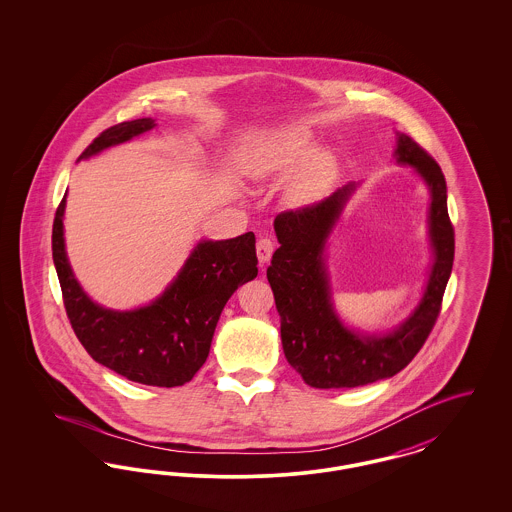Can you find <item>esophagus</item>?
I'll use <instances>...</instances> for the list:
<instances>
[{
    "instance_id": "esophagus-1",
    "label": "esophagus",
    "mask_w": 512,
    "mask_h": 512,
    "mask_svg": "<svg viewBox=\"0 0 512 512\" xmlns=\"http://www.w3.org/2000/svg\"><path fill=\"white\" fill-rule=\"evenodd\" d=\"M272 251H274V242L270 238H259L257 240V257H259L261 265H265V263L270 261Z\"/></svg>"
}]
</instances>
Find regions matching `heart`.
Segmentation results:
<instances>
[{"label": "heart", "mask_w": 512, "mask_h": 512, "mask_svg": "<svg viewBox=\"0 0 512 512\" xmlns=\"http://www.w3.org/2000/svg\"><path fill=\"white\" fill-rule=\"evenodd\" d=\"M309 153V140L292 128H282L255 140L244 155V171L255 180H267L288 171ZM332 165L328 157L309 159L301 171L293 174L286 186V199L293 205L315 201L330 182Z\"/></svg>", "instance_id": "heart-1"}]
</instances>
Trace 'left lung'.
I'll list each match as a JSON object with an SVG mask.
<instances>
[{
    "mask_svg": "<svg viewBox=\"0 0 512 512\" xmlns=\"http://www.w3.org/2000/svg\"><path fill=\"white\" fill-rule=\"evenodd\" d=\"M395 157L399 163L414 167L430 188L428 224L434 265L422 301L391 334L363 336L345 328L330 301L322 253L355 184H347L313 205L284 211L274 219L280 247L272 255L267 278L280 315L284 355L305 384L318 390L357 388L395 376L428 340L441 311L455 257L445 176L432 155L407 134H399Z\"/></svg>",
    "mask_w": 512,
    "mask_h": 512,
    "instance_id": "1",
    "label": "left lung"
}]
</instances>
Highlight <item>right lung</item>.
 <instances>
[{
  "mask_svg": "<svg viewBox=\"0 0 512 512\" xmlns=\"http://www.w3.org/2000/svg\"><path fill=\"white\" fill-rule=\"evenodd\" d=\"M153 126V119L115 124L103 130L78 161L105 147L128 142ZM63 211L65 197L53 219V263L67 317L88 355L138 384L174 388L190 382L207 361L226 301L257 276L255 234L199 242L159 299L134 311H111L96 305L74 278L65 253Z\"/></svg>",
  "mask_w": 512,
  "mask_h": 512,
  "instance_id": "1",
  "label": "right lung"
}]
</instances>
